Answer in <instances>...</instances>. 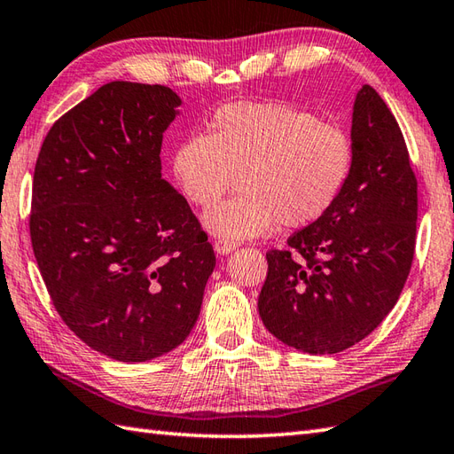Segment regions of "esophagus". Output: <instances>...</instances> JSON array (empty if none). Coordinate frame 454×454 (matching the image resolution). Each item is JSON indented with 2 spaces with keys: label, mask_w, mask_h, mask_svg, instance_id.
Instances as JSON below:
<instances>
[{
  "label": "esophagus",
  "mask_w": 454,
  "mask_h": 454,
  "mask_svg": "<svg viewBox=\"0 0 454 454\" xmlns=\"http://www.w3.org/2000/svg\"><path fill=\"white\" fill-rule=\"evenodd\" d=\"M234 249H236V244L234 242H228V239H216V242H215V252L220 254V255L232 254Z\"/></svg>",
  "instance_id": "34e87169"
}]
</instances>
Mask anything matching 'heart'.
I'll return each instance as SVG.
<instances>
[{"mask_svg":"<svg viewBox=\"0 0 454 454\" xmlns=\"http://www.w3.org/2000/svg\"><path fill=\"white\" fill-rule=\"evenodd\" d=\"M355 163L351 137L337 124L286 103H232L208 134H191L173 152L171 171L185 199L210 208L212 236L228 242L267 234L277 222L304 228L341 197Z\"/></svg>","mask_w":454,"mask_h":454,"instance_id":"heart-1","label":"heart"}]
</instances>
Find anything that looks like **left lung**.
Here are the masks:
<instances>
[{
	"instance_id": "obj_1",
	"label": "left lung",
	"mask_w": 454,
	"mask_h": 454,
	"mask_svg": "<svg viewBox=\"0 0 454 454\" xmlns=\"http://www.w3.org/2000/svg\"><path fill=\"white\" fill-rule=\"evenodd\" d=\"M355 163L341 197L267 252L257 308L278 341L333 355L364 340L398 302L416 249L418 179L396 119L371 85L353 105Z\"/></svg>"
}]
</instances>
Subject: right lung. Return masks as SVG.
Masks as SVG:
<instances>
[{"instance_id": "1", "label": "right lung", "mask_w": 454, "mask_h": 454, "mask_svg": "<svg viewBox=\"0 0 454 454\" xmlns=\"http://www.w3.org/2000/svg\"><path fill=\"white\" fill-rule=\"evenodd\" d=\"M179 105L166 85L105 83L38 152L28 226L46 291L64 324L114 361L185 341L216 265L189 202L161 179Z\"/></svg>"}]
</instances>
